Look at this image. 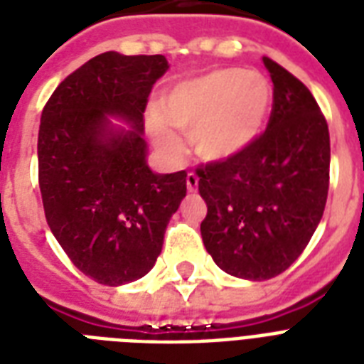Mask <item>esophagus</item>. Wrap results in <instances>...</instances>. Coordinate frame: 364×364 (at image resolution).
Segmentation results:
<instances>
[{
    "mask_svg": "<svg viewBox=\"0 0 364 364\" xmlns=\"http://www.w3.org/2000/svg\"><path fill=\"white\" fill-rule=\"evenodd\" d=\"M187 188L188 193H196V188H198V176L196 173H187Z\"/></svg>",
    "mask_w": 364,
    "mask_h": 364,
    "instance_id": "34e87169",
    "label": "esophagus"
}]
</instances>
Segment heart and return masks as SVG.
Returning <instances> with one entry per match:
<instances>
[{
  "label": "heart",
  "instance_id": "1",
  "mask_svg": "<svg viewBox=\"0 0 364 364\" xmlns=\"http://www.w3.org/2000/svg\"><path fill=\"white\" fill-rule=\"evenodd\" d=\"M272 90L257 71L238 68L210 71L176 82L164 94L160 115L149 119L154 145L176 159L183 151V134H191L194 153L208 162L238 156L264 130L270 113Z\"/></svg>",
  "mask_w": 364,
  "mask_h": 364
}]
</instances>
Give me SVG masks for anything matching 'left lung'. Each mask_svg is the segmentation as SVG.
<instances>
[{
  "mask_svg": "<svg viewBox=\"0 0 364 364\" xmlns=\"http://www.w3.org/2000/svg\"><path fill=\"white\" fill-rule=\"evenodd\" d=\"M262 64L274 82L266 132L238 156L196 171L205 249L249 282L279 276L304 251L325 211L331 166L328 126L310 90L274 60Z\"/></svg>",
  "mask_w": 364,
  "mask_h": 364,
  "instance_id": "8db88e82",
  "label": "left lung"
}]
</instances>
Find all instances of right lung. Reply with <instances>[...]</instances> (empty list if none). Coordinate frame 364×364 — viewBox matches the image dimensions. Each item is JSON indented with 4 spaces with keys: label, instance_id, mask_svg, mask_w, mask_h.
Returning a JSON list of instances; mask_svg holds the SVG:
<instances>
[{
    "label": "right lung",
    "instance_id": "obj_1",
    "mask_svg": "<svg viewBox=\"0 0 364 364\" xmlns=\"http://www.w3.org/2000/svg\"><path fill=\"white\" fill-rule=\"evenodd\" d=\"M168 68L162 54H98L60 82L41 113L45 217L71 262L102 285L119 287L153 268L187 194L185 171L149 168L143 139L149 94Z\"/></svg>",
    "mask_w": 364,
    "mask_h": 364
}]
</instances>
